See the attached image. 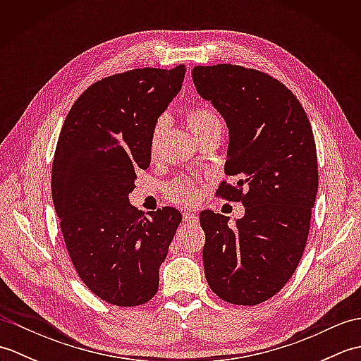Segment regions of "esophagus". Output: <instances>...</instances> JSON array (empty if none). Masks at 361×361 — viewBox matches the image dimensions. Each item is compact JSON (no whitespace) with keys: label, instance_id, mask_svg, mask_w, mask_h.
Returning <instances> with one entry per match:
<instances>
[{"label":"esophagus","instance_id":"obj_1","mask_svg":"<svg viewBox=\"0 0 361 361\" xmlns=\"http://www.w3.org/2000/svg\"><path fill=\"white\" fill-rule=\"evenodd\" d=\"M183 220H185L186 224H194V221H197V216L194 212L186 211V212H183Z\"/></svg>","mask_w":361,"mask_h":361}]
</instances>
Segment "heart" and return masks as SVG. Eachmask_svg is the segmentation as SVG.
I'll list each match as a JSON object with an SVG mask.
<instances>
[{
    "label": "heart",
    "instance_id": "obj_1",
    "mask_svg": "<svg viewBox=\"0 0 361 361\" xmlns=\"http://www.w3.org/2000/svg\"><path fill=\"white\" fill-rule=\"evenodd\" d=\"M186 121H188L189 128L192 130V133H197L198 130H202L206 126L212 124V122H219L216 114H214L208 109V106H202V105L190 106L186 113ZM161 130H163V122L159 121L157 127L153 128V133H152V145H150L152 155H155V147H157L158 137L161 135ZM169 197H171L173 202H178L183 204H190V203H195L198 200V189L192 181L178 180L169 186Z\"/></svg>",
    "mask_w": 361,
    "mask_h": 361
}]
</instances>
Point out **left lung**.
I'll return each mask as SVG.
<instances>
[{"label":"left lung","mask_w":361,"mask_h":361,"mask_svg":"<svg viewBox=\"0 0 361 361\" xmlns=\"http://www.w3.org/2000/svg\"><path fill=\"white\" fill-rule=\"evenodd\" d=\"M192 79L229 132L225 172L237 181L217 194L245 206L234 226L200 212L206 281L226 302L256 305L286 286L302 257L318 192L315 137L296 96L271 75L220 63L195 66Z\"/></svg>","instance_id":"1"}]
</instances>
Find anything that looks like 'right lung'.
I'll return each mask as SVG.
<instances>
[{"label":"right lung","mask_w":361,"mask_h":361,"mask_svg":"<svg viewBox=\"0 0 361 361\" xmlns=\"http://www.w3.org/2000/svg\"><path fill=\"white\" fill-rule=\"evenodd\" d=\"M185 73V65L142 68L94 82L71 106L57 141L51 192L68 255L82 282L119 307L157 295L181 221L171 206L144 217L128 195L136 171L150 166L153 128Z\"/></svg>","instance_id":"obj_1"}]
</instances>
